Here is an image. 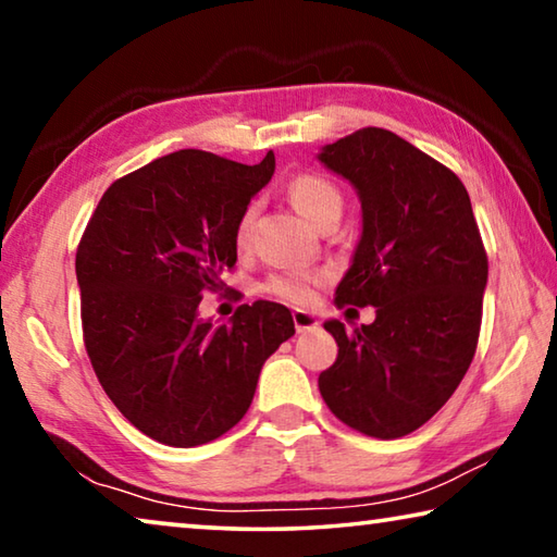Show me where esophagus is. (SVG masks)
Instances as JSON below:
<instances>
[{
  "label": "esophagus",
  "instance_id": "esophagus-1",
  "mask_svg": "<svg viewBox=\"0 0 557 557\" xmlns=\"http://www.w3.org/2000/svg\"><path fill=\"white\" fill-rule=\"evenodd\" d=\"M292 319H295V329L299 334L314 332L319 326V319L312 312H305V309H295V312H292Z\"/></svg>",
  "mask_w": 557,
  "mask_h": 557
}]
</instances>
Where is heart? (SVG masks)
<instances>
[{"mask_svg": "<svg viewBox=\"0 0 557 557\" xmlns=\"http://www.w3.org/2000/svg\"><path fill=\"white\" fill-rule=\"evenodd\" d=\"M287 196H289L292 206H295V209L305 215V219L312 225H317L329 213L342 211V206H344V199H342V194H338V188L332 182H326L324 176H317V174H299L292 178V182L287 184ZM256 213H258V206L250 203L248 209L240 213L238 223H235L233 238L238 248H245V245L250 243ZM322 280H324V275H319V272L292 270V272H282V275L270 277L265 289L270 292V295L292 301V305H307V301L314 295V287Z\"/></svg>", "mask_w": 557, "mask_h": 557, "instance_id": "obj_1", "label": "heart"}]
</instances>
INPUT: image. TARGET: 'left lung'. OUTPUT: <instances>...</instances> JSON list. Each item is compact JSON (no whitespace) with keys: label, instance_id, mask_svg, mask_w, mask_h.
<instances>
[{"label":"left lung","instance_id":"left-lung-1","mask_svg":"<svg viewBox=\"0 0 557 557\" xmlns=\"http://www.w3.org/2000/svg\"><path fill=\"white\" fill-rule=\"evenodd\" d=\"M317 159L361 201V238L336 305L375 307L373 324L354 332L326 319L338 356L319 391L363 435H410L449 400L476 351L488 262L469 194L455 172L381 127Z\"/></svg>","mask_w":557,"mask_h":557}]
</instances>
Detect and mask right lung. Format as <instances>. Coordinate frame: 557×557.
<instances>
[{
  "label": "right lung",
  "mask_w": 557,
  "mask_h": 557,
  "mask_svg": "<svg viewBox=\"0 0 557 557\" xmlns=\"http://www.w3.org/2000/svg\"><path fill=\"white\" fill-rule=\"evenodd\" d=\"M275 174L178 149L117 178L75 252L83 338L115 408L169 447L206 445L248 412L262 363L295 336L285 305L258 299L228 324L199 317L238 260L235 223Z\"/></svg>",
  "instance_id": "obj_1"
}]
</instances>
